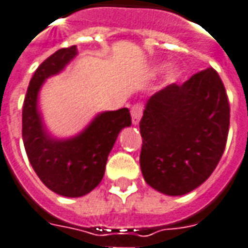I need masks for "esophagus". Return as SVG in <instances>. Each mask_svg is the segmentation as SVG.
I'll use <instances>...</instances> for the list:
<instances>
[{
    "instance_id": "1",
    "label": "esophagus",
    "mask_w": 248,
    "mask_h": 248,
    "mask_svg": "<svg viewBox=\"0 0 248 248\" xmlns=\"http://www.w3.org/2000/svg\"><path fill=\"white\" fill-rule=\"evenodd\" d=\"M142 111H144V104L137 103L132 107V122L134 124H137L140 122L141 116H142Z\"/></svg>"
}]
</instances>
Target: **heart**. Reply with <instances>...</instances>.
Wrapping results in <instances>:
<instances>
[{
    "label": "heart",
    "mask_w": 248,
    "mask_h": 248,
    "mask_svg": "<svg viewBox=\"0 0 248 248\" xmlns=\"http://www.w3.org/2000/svg\"><path fill=\"white\" fill-rule=\"evenodd\" d=\"M175 77H177V71L171 68V70L169 71V79H170V81H174Z\"/></svg>",
    "instance_id": "heart-1"
}]
</instances>
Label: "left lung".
<instances>
[{
	"label": "left lung",
	"instance_id": "1",
	"mask_svg": "<svg viewBox=\"0 0 248 248\" xmlns=\"http://www.w3.org/2000/svg\"><path fill=\"white\" fill-rule=\"evenodd\" d=\"M229 114L225 86L213 67L155 93L140 121L147 184L178 196L204 183L225 150Z\"/></svg>",
	"mask_w": 248,
	"mask_h": 248
}]
</instances>
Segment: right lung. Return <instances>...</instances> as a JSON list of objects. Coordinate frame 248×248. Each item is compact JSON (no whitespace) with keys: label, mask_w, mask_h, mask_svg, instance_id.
<instances>
[{"label":"right lung","mask_w":248,"mask_h":248,"mask_svg":"<svg viewBox=\"0 0 248 248\" xmlns=\"http://www.w3.org/2000/svg\"><path fill=\"white\" fill-rule=\"evenodd\" d=\"M75 55V45L63 47L39 64L29 85L22 114L23 142L34 171L50 191L68 198L83 196L97 186L118 134L132 124L130 111L121 108L100 114L85 132L71 140H53L44 132L37 109L39 88Z\"/></svg>","instance_id":"obj_1"}]
</instances>
